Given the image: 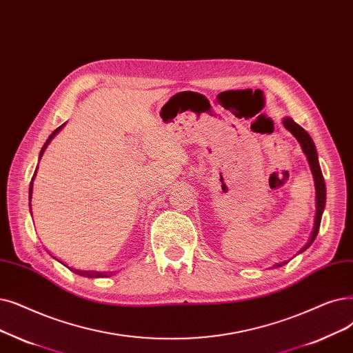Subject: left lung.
I'll list each match as a JSON object with an SVG mask.
<instances>
[{"label": "left lung", "mask_w": 353, "mask_h": 353, "mask_svg": "<svg viewBox=\"0 0 353 353\" xmlns=\"http://www.w3.org/2000/svg\"><path fill=\"white\" fill-rule=\"evenodd\" d=\"M283 124H284V127L291 134L296 137V140L300 143V145L303 148V152L305 154V157H307V161L310 164V170L313 173L314 186H316V219H314V226H313V232L310 235V239L300 251V252H303V251H305V250L310 247V245L313 243V241L317 236L319 228H320V221H321V214H323L325 205H326V185H325L323 174H321V170H320V164H319V159H317V151H316L314 143L312 140V137L309 135V132L305 131L304 128H301L299 124H296V122L291 119V118H288V117L283 119ZM285 263L277 264V267H281Z\"/></svg>", "instance_id": "1"}]
</instances>
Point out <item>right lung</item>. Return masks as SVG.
<instances>
[{"label":"right lung","mask_w":353,"mask_h":353,"mask_svg":"<svg viewBox=\"0 0 353 353\" xmlns=\"http://www.w3.org/2000/svg\"><path fill=\"white\" fill-rule=\"evenodd\" d=\"M66 124V122H65ZM65 124H62L60 125L59 128H56L52 134H50V137L48 139V141L44 143V145H43V148H41V151H40V159H41V156H43V152H44V150H46V147L49 145V143L52 141V139L53 137L62 130L63 127H65ZM36 172H37V168H36ZM34 176H36V173H34ZM34 176H33V179H32V183H30V193H28V197H30V201H32V193H33V180H34ZM30 212H32V205H30ZM69 270L70 271H73L74 274H78V275H82V277H89V279H98V277H106V272H99V271H82V270H76V268H72V267H69Z\"/></svg>","instance_id":"right-lung-1"}]
</instances>
